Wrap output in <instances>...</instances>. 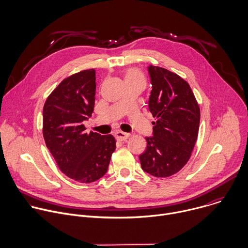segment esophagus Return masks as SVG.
Instances as JSON below:
<instances>
[{
  "label": "esophagus",
  "mask_w": 248,
  "mask_h": 248,
  "mask_svg": "<svg viewBox=\"0 0 248 248\" xmlns=\"http://www.w3.org/2000/svg\"><path fill=\"white\" fill-rule=\"evenodd\" d=\"M116 138L118 139V140H120V141H124V140H126L129 136H130V134L129 133H126V132H123V131H121V130H118V131H116Z\"/></svg>",
  "instance_id": "1"
}]
</instances>
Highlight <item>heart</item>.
Segmentation results:
<instances>
[{"instance_id":"1","label":"heart","mask_w":248,"mask_h":248,"mask_svg":"<svg viewBox=\"0 0 248 248\" xmlns=\"http://www.w3.org/2000/svg\"><path fill=\"white\" fill-rule=\"evenodd\" d=\"M125 80H141L144 81L143 76L137 68H128L125 70L124 74V81Z\"/></svg>"}]
</instances>
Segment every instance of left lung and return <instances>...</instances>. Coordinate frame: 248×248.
<instances>
[{"label":"left lung","mask_w":248,"mask_h":248,"mask_svg":"<svg viewBox=\"0 0 248 248\" xmlns=\"http://www.w3.org/2000/svg\"><path fill=\"white\" fill-rule=\"evenodd\" d=\"M148 73L152 85L149 111L157 121L139 160L144 171L167 178L181 170L191 156L200 109L189 84L181 77L155 65L148 66Z\"/></svg>","instance_id":"left-lung-1"}]
</instances>
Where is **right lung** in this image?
I'll list each match as a JSON object with an SVG mask.
<instances>
[{"label": "right lung", "mask_w": 248, "mask_h": 248, "mask_svg": "<svg viewBox=\"0 0 248 248\" xmlns=\"http://www.w3.org/2000/svg\"><path fill=\"white\" fill-rule=\"evenodd\" d=\"M95 69L63 79L43 108L45 143L60 170L78 183L98 181L107 172L116 140L113 135L85 131L95 105Z\"/></svg>", "instance_id": "obj_1"}]
</instances>
